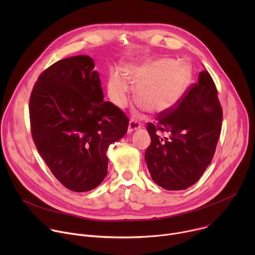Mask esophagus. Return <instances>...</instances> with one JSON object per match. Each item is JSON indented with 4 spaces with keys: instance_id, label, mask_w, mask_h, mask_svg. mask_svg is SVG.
<instances>
[{
    "instance_id": "1",
    "label": "esophagus",
    "mask_w": 255,
    "mask_h": 255,
    "mask_svg": "<svg viewBox=\"0 0 255 255\" xmlns=\"http://www.w3.org/2000/svg\"><path fill=\"white\" fill-rule=\"evenodd\" d=\"M141 127V124L136 120V119H130V122H129V126H128V132H132L138 128Z\"/></svg>"
}]
</instances>
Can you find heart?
Instances as JSON below:
<instances>
[{"label":"heart","instance_id":"heart-1","mask_svg":"<svg viewBox=\"0 0 255 255\" xmlns=\"http://www.w3.org/2000/svg\"><path fill=\"white\" fill-rule=\"evenodd\" d=\"M192 78L190 65L169 58L146 59L111 72L109 96L119 107L126 105L129 84L137 85L135 100L138 106L152 114L167 112L184 97Z\"/></svg>","mask_w":255,"mask_h":255}]
</instances>
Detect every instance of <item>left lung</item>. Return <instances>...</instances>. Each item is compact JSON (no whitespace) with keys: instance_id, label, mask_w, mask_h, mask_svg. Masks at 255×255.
Segmentation results:
<instances>
[{"instance_id":"obj_1","label":"left lung","mask_w":255,"mask_h":255,"mask_svg":"<svg viewBox=\"0 0 255 255\" xmlns=\"http://www.w3.org/2000/svg\"><path fill=\"white\" fill-rule=\"evenodd\" d=\"M222 118L216 85L203 70L175 107L147 123L145 161L154 183L168 191L196 184L214 156Z\"/></svg>"}]
</instances>
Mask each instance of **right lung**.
Returning a JSON list of instances; mask_svg holds the SVG:
<instances>
[{"mask_svg": "<svg viewBox=\"0 0 255 255\" xmlns=\"http://www.w3.org/2000/svg\"><path fill=\"white\" fill-rule=\"evenodd\" d=\"M33 141L52 174L68 190L88 192L108 170L106 152L127 132L120 108L104 102L99 74L87 55L46 68L29 99Z\"/></svg>", "mask_w": 255, "mask_h": 255, "instance_id": "1", "label": "right lung"}]
</instances>
